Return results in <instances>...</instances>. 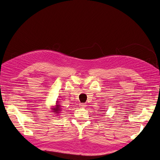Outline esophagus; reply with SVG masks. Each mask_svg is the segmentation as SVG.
<instances>
[{
  "label": "esophagus",
  "instance_id": "obj_1",
  "mask_svg": "<svg viewBox=\"0 0 160 160\" xmlns=\"http://www.w3.org/2000/svg\"><path fill=\"white\" fill-rule=\"evenodd\" d=\"M79 107L81 108H85L86 107V104L85 103H79Z\"/></svg>",
  "mask_w": 160,
  "mask_h": 160
}]
</instances>
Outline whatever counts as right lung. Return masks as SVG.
I'll return each instance as SVG.
<instances>
[{"instance_id": "1", "label": "right lung", "mask_w": 160, "mask_h": 160, "mask_svg": "<svg viewBox=\"0 0 160 160\" xmlns=\"http://www.w3.org/2000/svg\"><path fill=\"white\" fill-rule=\"evenodd\" d=\"M51 109L52 112H53L57 115H59V113H61V111H62L61 106L60 105L59 101H56L55 105L52 106V107H51Z\"/></svg>"}]
</instances>
